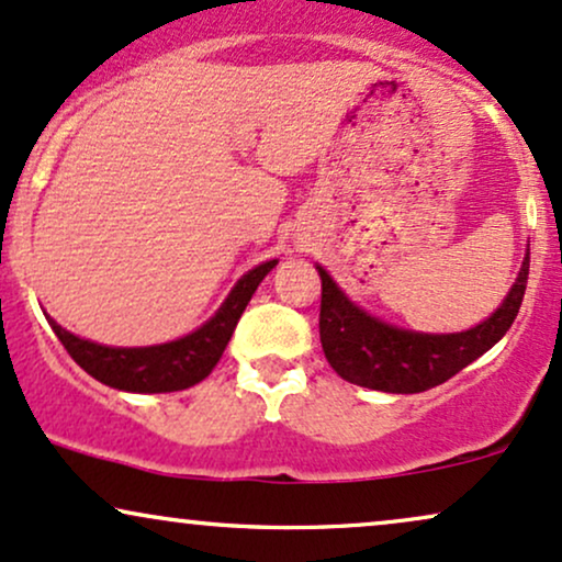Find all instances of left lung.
I'll return each mask as SVG.
<instances>
[{"label": "left lung", "instance_id": "1", "mask_svg": "<svg viewBox=\"0 0 562 562\" xmlns=\"http://www.w3.org/2000/svg\"><path fill=\"white\" fill-rule=\"evenodd\" d=\"M321 273V345L341 379L375 392L415 394L445 384L481 358L516 321L529 281V255L510 294L484 323L460 334H418L389 326L347 300L331 276Z\"/></svg>", "mask_w": 562, "mask_h": 562}]
</instances>
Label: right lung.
Returning <instances> with one entry per match:
<instances>
[{
	"label": "right lung",
	"instance_id": "obj_1",
	"mask_svg": "<svg viewBox=\"0 0 562 562\" xmlns=\"http://www.w3.org/2000/svg\"><path fill=\"white\" fill-rule=\"evenodd\" d=\"M276 262L279 260H268L244 273L213 318L196 328L194 334L168 341V345L104 347L97 341L81 339V336H72L52 318L46 321H49L57 339L63 341V347L68 349L70 358L102 384L138 394L181 392V389L207 379L210 371L217 366L244 307L249 305L255 289L273 270Z\"/></svg>",
	"mask_w": 562,
	"mask_h": 562
}]
</instances>
